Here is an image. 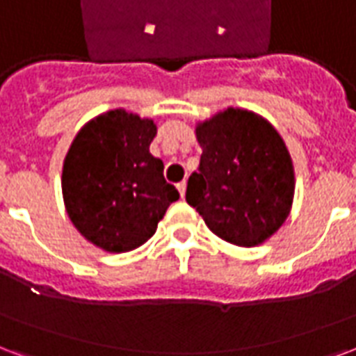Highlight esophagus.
Masks as SVG:
<instances>
[{
	"instance_id": "obj_1",
	"label": "esophagus",
	"mask_w": 356,
	"mask_h": 356,
	"mask_svg": "<svg viewBox=\"0 0 356 356\" xmlns=\"http://www.w3.org/2000/svg\"><path fill=\"white\" fill-rule=\"evenodd\" d=\"M186 188H188V184H186V181H180V184H178V191H180L181 199L186 197Z\"/></svg>"
}]
</instances>
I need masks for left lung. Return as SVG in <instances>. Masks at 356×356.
<instances>
[{"label": "left lung", "instance_id": "obj_1", "mask_svg": "<svg viewBox=\"0 0 356 356\" xmlns=\"http://www.w3.org/2000/svg\"><path fill=\"white\" fill-rule=\"evenodd\" d=\"M202 148L186 200L229 244L255 248L289 218L295 167L268 120L229 106L195 127Z\"/></svg>", "mask_w": 356, "mask_h": 356}]
</instances>
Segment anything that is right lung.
<instances>
[{
  "label": "right lung",
  "instance_id": "1",
  "mask_svg": "<svg viewBox=\"0 0 356 356\" xmlns=\"http://www.w3.org/2000/svg\"><path fill=\"white\" fill-rule=\"evenodd\" d=\"M154 120L114 108L90 120L63 159L61 191L69 219L93 245L125 253L154 236L180 199L149 154Z\"/></svg>",
  "mask_w": 356,
  "mask_h": 356
}]
</instances>
